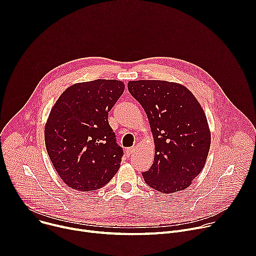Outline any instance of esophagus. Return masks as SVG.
<instances>
[{
	"instance_id": "1",
	"label": "esophagus",
	"mask_w": 256,
	"mask_h": 256,
	"mask_svg": "<svg viewBox=\"0 0 256 256\" xmlns=\"http://www.w3.org/2000/svg\"><path fill=\"white\" fill-rule=\"evenodd\" d=\"M134 152H136V149H134V148H128V149H126V156H128V157L132 156Z\"/></svg>"
}]
</instances>
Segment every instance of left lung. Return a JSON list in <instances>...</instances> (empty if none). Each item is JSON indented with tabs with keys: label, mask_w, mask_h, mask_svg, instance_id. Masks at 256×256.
Returning a JSON list of instances; mask_svg holds the SVG:
<instances>
[{
	"label": "left lung",
	"mask_w": 256,
	"mask_h": 256,
	"mask_svg": "<svg viewBox=\"0 0 256 256\" xmlns=\"http://www.w3.org/2000/svg\"><path fill=\"white\" fill-rule=\"evenodd\" d=\"M128 89L147 114L155 142L154 162L142 173L144 182L163 194L188 188L202 170L210 146L200 104L177 83L130 81Z\"/></svg>",
	"instance_id": "left-lung-1"
}]
</instances>
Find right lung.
I'll list each match as a JSON object with an SVG mask.
<instances>
[{
	"label": "right lung",
	"instance_id": "obj_1",
	"mask_svg": "<svg viewBox=\"0 0 256 256\" xmlns=\"http://www.w3.org/2000/svg\"><path fill=\"white\" fill-rule=\"evenodd\" d=\"M118 80H95L68 87L50 114L46 147L64 184L81 192L96 190L118 171L124 151L108 122V112L122 95Z\"/></svg>",
	"mask_w": 256,
	"mask_h": 256
}]
</instances>
